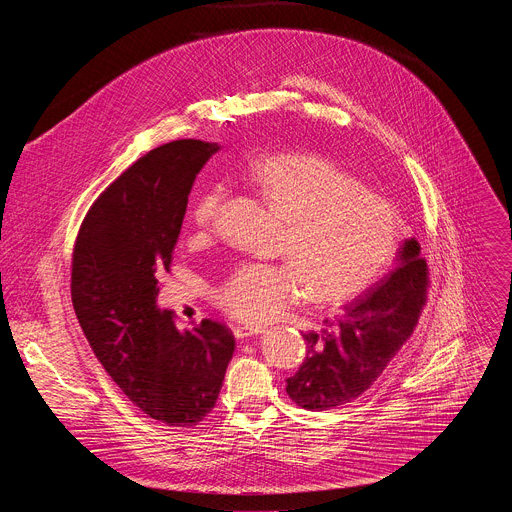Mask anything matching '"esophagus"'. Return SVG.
<instances>
[{"label": "esophagus", "instance_id": "obj_1", "mask_svg": "<svg viewBox=\"0 0 512 512\" xmlns=\"http://www.w3.org/2000/svg\"><path fill=\"white\" fill-rule=\"evenodd\" d=\"M261 332H265V328L263 326H233V334H235V338H249V336H257V334H261Z\"/></svg>", "mask_w": 512, "mask_h": 512}]
</instances>
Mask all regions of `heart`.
<instances>
[{
    "label": "heart",
    "instance_id": "b5f03b06",
    "mask_svg": "<svg viewBox=\"0 0 512 512\" xmlns=\"http://www.w3.org/2000/svg\"><path fill=\"white\" fill-rule=\"evenodd\" d=\"M261 198L285 221V261L237 265L216 287V306L241 322H265L304 298L320 306L364 294L399 247L395 206L364 190L336 164L308 154L269 156L253 166ZM223 188L204 190L192 218L206 235L221 210Z\"/></svg>",
    "mask_w": 512,
    "mask_h": 512
}]
</instances>
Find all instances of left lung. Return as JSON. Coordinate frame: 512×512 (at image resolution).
I'll list each match as a JSON object with an SVG mask.
<instances>
[{
	"mask_svg": "<svg viewBox=\"0 0 512 512\" xmlns=\"http://www.w3.org/2000/svg\"><path fill=\"white\" fill-rule=\"evenodd\" d=\"M427 263L415 239H407L397 269L306 332V358L287 379V395L300 407L326 411L367 391L413 334L427 294Z\"/></svg>",
	"mask_w": 512,
	"mask_h": 512,
	"instance_id": "left-lung-1",
	"label": "left lung"
}]
</instances>
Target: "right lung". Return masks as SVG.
Returning a JSON list of instances; mask_svg holds the SVG:
<instances>
[{
    "label": "right lung",
    "instance_id": "right-lung-1",
    "mask_svg": "<svg viewBox=\"0 0 512 512\" xmlns=\"http://www.w3.org/2000/svg\"><path fill=\"white\" fill-rule=\"evenodd\" d=\"M218 150L178 139L139 158L95 200L72 251V306L95 356L133 405L176 427L212 411L235 350L225 324L182 332L156 304L192 184Z\"/></svg>",
    "mask_w": 512,
    "mask_h": 512
}]
</instances>
